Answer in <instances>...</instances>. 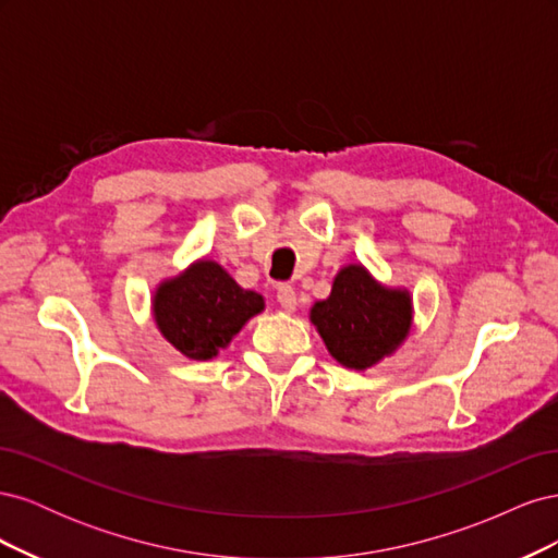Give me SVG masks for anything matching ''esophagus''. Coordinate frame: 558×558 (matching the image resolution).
<instances>
[{
  "instance_id": "obj_1",
  "label": "esophagus",
  "mask_w": 558,
  "mask_h": 558,
  "mask_svg": "<svg viewBox=\"0 0 558 558\" xmlns=\"http://www.w3.org/2000/svg\"><path fill=\"white\" fill-rule=\"evenodd\" d=\"M277 300H279L281 310H286V312H295V307H298V295H295V289H293V286H289V283H281V286H279V291H277Z\"/></svg>"
}]
</instances>
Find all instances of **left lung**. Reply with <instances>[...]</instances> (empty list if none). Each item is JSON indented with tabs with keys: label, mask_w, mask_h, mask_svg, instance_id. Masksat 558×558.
<instances>
[{
	"label": "left lung",
	"mask_w": 558,
	"mask_h": 558,
	"mask_svg": "<svg viewBox=\"0 0 558 558\" xmlns=\"http://www.w3.org/2000/svg\"><path fill=\"white\" fill-rule=\"evenodd\" d=\"M310 320L337 363L367 369L408 340L412 295L384 286L361 263H349L335 275L330 295L314 302Z\"/></svg>",
	"instance_id": "left-lung-1"
}]
</instances>
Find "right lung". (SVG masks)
Instances as JSON below:
<instances>
[{"label": "right lung", "mask_w": 558, "mask_h": 558, "mask_svg": "<svg viewBox=\"0 0 558 558\" xmlns=\"http://www.w3.org/2000/svg\"><path fill=\"white\" fill-rule=\"evenodd\" d=\"M265 310L260 293L242 289L223 265L199 258L158 283L150 312L160 335L191 361H209L226 349L248 318Z\"/></svg>", "instance_id": "add662e5"}]
</instances>
